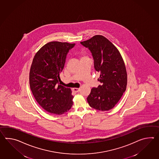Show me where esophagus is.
I'll return each instance as SVG.
<instances>
[{
    "label": "esophagus",
    "instance_id": "obj_1",
    "mask_svg": "<svg viewBox=\"0 0 159 159\" xmlns=\"http://www.w3.org/2000/svg\"><path fill=\"white\" fill-rule=\"evenodd\" d=\"M80 88H72V91H74V92H78L80 91Z\"/></svg>",
    "mask_w": 159,
    "mask_h": 159
}]
</instances>
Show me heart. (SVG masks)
Instances as JSON below:
<instances>
[{
  "label": "heart",
  "mask_w": 159,
  "mask_h": 159,
  "mask_svg": "<svg viewBox=\"0 0 159 159\" xmlns=\"http://www.w3.org/2000/svg\"><path fill=\"white\" fill-rule=\"evenodd\" d=\"M84 57H86V56H85V55L84 53H82V54H81V59L84 58Z\"/></svg>",
  "instance_id": "obj_1"
}]
</instances>
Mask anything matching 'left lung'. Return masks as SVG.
Wrapping results in <instances>:
<instances>
[{
	"label": "left lung",
	"instance_id": "obj_1",
	"mask_svg": "<svg viewBox=\"0 0 159 159\" xmlns=\"http://www.w3.org/2000/svg\"><path fill=\"white\" fill-rule=\"evenodd\" d=\"M80 43L91 52L95 69L100 74L98 80L101 83L92 88L87 99L88 104L99 111L111 110L127 88V70L123 57L116 47L103 36H93Z\"/></svg>",
	"mask_w": 159,
	"mask_h": 159
}]
</instances>
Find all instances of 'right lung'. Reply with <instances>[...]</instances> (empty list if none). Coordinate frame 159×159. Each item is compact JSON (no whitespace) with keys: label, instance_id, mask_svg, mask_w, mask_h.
Returning a JSON list of instances; mask_svg holds the SVG:
<instances>
[{"label":"right lung","instance_id":"1","mask_svg":"<svg viewBox=\"0 0 159 159\" xmlns=\"http://www.w3.org/2000/svg\"><path fill=\"white\" fill-rule=\"evenodd\" d=\"M75 43L51 42L36 52L30 71V85L36 102L48 112L62 115L70 110V88L59 84L67 54Z\"/></svg>","mask_w":159,"mask_h":159}]
</instances>
